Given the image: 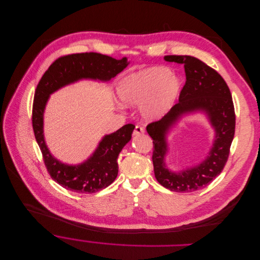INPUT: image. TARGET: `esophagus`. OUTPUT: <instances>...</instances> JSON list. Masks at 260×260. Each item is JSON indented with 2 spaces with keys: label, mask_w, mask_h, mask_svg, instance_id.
<instances>
[{
  "label": "esophagus",
  "mask_w": 260,
  "mask_h": 260,
  "mask_svg": "<svg viewBox=\"0 0 260 260\" xmlns=\"http://www.w3.org/2000/svg\"><path fill=\"white\" fill-rule=\"evenodd\" d=\"M144 133V129L140 126H136L134 131H133V135L134 136H139V135H142Z\"/></svg>",
  "instance_id": "34e87169"
}]
</instances>
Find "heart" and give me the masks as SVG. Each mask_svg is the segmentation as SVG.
<instances>
[{
  "label": "heart",
  "instance_id": "1",
  "mask_svg": "<svg viewBox=\"0 0 260 260\" xmlns=\"http://www.w3.org/2000/svg\"><path fill=\"white\" fill-rule=\"evenodd\" d=\"M118 90L125 105L137 106L147 101L144 115L157 119L172 108L180 93L181 81L169 69L153 67L125 77Z\"/></svg>",
  "mask_w": 260,
  "mask_h": 260
}]
</instances>
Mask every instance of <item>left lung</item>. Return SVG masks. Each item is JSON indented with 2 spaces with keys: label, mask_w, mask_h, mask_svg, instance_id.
Wrapping results in <instances>:
<instances>
[{
  "label": "left lung",
  "mask_w": 260,
  "mask_h": 260,
  "mask_svg": "<svg viewBox=\"0 0 260 260\" xmlns=\"http://www.w3.org/2000/svg\"><path fill=\"white\" fill-rule=\"evenodd\" d=\"M165 60L184 66L186 81L179 94V102L160 121L146 126L152 138L154 176L164 187L177 192H191L210 184L223 170L235 135L236 115L229 86L223 78L202 60L188 55H166ZM203 110L216 129L214 146L207 159L200 166L179 174L165 166L166 134L183 114Z\"/></svg>",
  "instance_id": "8db88e82"
}]
</instances>
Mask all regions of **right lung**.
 Listing matches in <instances>:
<instances>
[{"label": "right lung", "mask_w": 260, "mask_h": 260, "mask_svg": "<svg viewBox=\"0 0 260 260\" xmlns=\"http://www.w3.org/2000/svg\"><path fill=\"white\" fill-rule=\"evenodd\" d=\"M128 66L127 58L115 59L100 53H77L57 58L41 78L32 103V129L51 178L62 187L80 193H93L109 186L118 175V157L135 128L127 124L106 135L91 157L81 165L69 166L52 157L44 140L43 115L49 95L81 79L110 81Z\"/></svg>", "instance_id": "1"}]
</instances>
